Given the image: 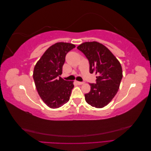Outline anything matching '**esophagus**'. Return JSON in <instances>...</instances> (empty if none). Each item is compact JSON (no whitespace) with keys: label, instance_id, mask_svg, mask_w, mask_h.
Segmentation results:
<instances>
[{"label":"esophagus","instance_id":"esophagus-1","mask_svg":"<svg viewBox=\"0 0 151 151\" xmlns=\"http://www.w3.org/2000/svg\"><path fill=\"white\" fill-rule=\"evenodd\" d=\"M77 84H79V85H82V84H84L83 82H79V81H77Z\"/></svg>","mask_w":151,"mask_h":151}]
</instances>
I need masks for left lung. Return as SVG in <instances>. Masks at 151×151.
Masks as SVG:
<instances>
[{
	"mask_svg": "<svg viewBox=\"0 0 151 151\" xmlns=\"http://www.w3.org/2000/svg\"><path fill=\"white\" fill-rule=\"evenodd\" d=\"M89 62L91 74L96 73V84H89L91 91L85 100L91 106L101 108L117 93L123 77L120 62L108 48L97 42H84L77 47Z\"/></svg>",
	"mask_w": 151,
	"mask_h": 151,
	"instance_id": "1",
	"label": "left lung"
}]
</instances>
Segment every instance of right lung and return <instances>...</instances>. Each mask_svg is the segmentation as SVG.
<instances>
[{
	"mask_svg": "<svg viewBox=\"0 0 151 151\" xmlns=\"http://www.w3.org/2000/svg\"><path fill=\"white\" fill-rule=\"evenodd\" d=\"M76 47L74 44L56 43L50 47L36 63L33 79L40 98L50 108L61 107L68 101L74 81L63 80L60 76L66 54Z\"/></svg>",
	"mask_w": 151,
	"mask_h": 151,
	"instance_id": "obj_1",
	"label": "right lung"
}]
</instances>
